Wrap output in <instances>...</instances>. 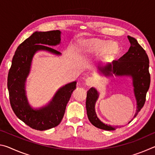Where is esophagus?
Here are the masks:
<instances>
[{
	"mask_svg": "<svg viewBox=\"0 0 155 155\" xmlns=\"http://www.w3.org/2000/svg\"><path fill=\"white\" fill-rule=\"evenodd\" d=\"M85 83H86V85H91L94 83V78L92 77H89L87 78H86Z\"/></svg>",
	"mask_w": 155,
	"mask_h": 155,
	"instance_id": "esophagus-1",
	"label": "esophagus"
}]
</instances>
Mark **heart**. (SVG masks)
I'll return each mask as SVG.
<instances>
[{"mask_svg":"<svg viewBox=\"0 0 155 155\" xmlns=\"http://www.w3.org/2000/svg\"><path fill=\"white\" fill-rule=\"evenodd\" d=\"M81 51L86 54H94L101 52L103 58L112 60L118 55L120 52V44L114 41L91 38L85 40L83 44Z\"/></svg>","mask_w":155,"mask_h":155,"instance_id":"obj_1","label":"heart"}]
</instances>
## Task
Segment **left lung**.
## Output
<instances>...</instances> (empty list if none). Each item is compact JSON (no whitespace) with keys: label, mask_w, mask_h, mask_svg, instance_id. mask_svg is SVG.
<instances>
[{"label":"left lung","mask_w":155,"mask_h":155,"mask_svg":"<svg viewBox=\"0 0 155 155\" xmlns=\"http://www.w3.org/2000/svg\"><path fill=\"white\" fill-rule=\"evenodd\" d=\"M128 39L130 46L127 53L117 61H113V65L107 64L103 67H98V70L106 77L115 74L117 77L129 76L132 77L133 90L137 105L135 117L145 104L146 93L150 87V75L149 73V59L146 51L134 38L128 35ZM98 96V92L95 88L91 87L87 91L86 109L88 119L94 127L101 129L115 130V127L105 124L97 117L95 104Z\"/></svg>","instance_id":"obj_1"}]
</instances>
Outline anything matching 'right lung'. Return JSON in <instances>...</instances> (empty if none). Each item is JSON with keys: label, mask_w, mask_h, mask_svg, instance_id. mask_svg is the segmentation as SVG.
<instances>
[{"label": "right lung", "mask_w": 155, "mask_h": 155, "mask_svg": "<svg viewBox=\"0 0 155 155\" xmlns=\"http://www.w3.org/2000/svg\"><path fill=\"white\" fill-rule=\"evenodd\" d=\"M60 42L61 31L59 30L36 31L20 44L13 57L7 78L10 104L18 118L33 129L45 130L58 126L73 91L77 87L76 81L67 84L57 91L49 104L38 109H33L28 104L25 83L34 54L39 51H46L60 55L59 51L50 47Z\"/></svg>", "instance_id": "obj_1"}]
</instances>
